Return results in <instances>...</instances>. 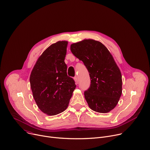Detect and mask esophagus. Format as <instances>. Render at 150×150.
<instances>
[{
	"label": "esophagus",
	"mask_w": 150,
	"mask_h": 150,
	"mask_svg": "<svg viewBox=\"0 0 150 150\" xmlns=\"http://www.w3.org/2000/svg\"><path fill=\"white\" fill-rule=\"evenodd\" d=\"M74 81H75V82H76V84H78V83H79V80H78L77 77H74Z\"/></svg>",
	"instance_id": "obj_1"
}]
</instances>
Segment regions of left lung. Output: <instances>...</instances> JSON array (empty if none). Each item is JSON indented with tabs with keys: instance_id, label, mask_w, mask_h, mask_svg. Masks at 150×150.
Here are the masks:
<instances>
[{
	"instance_id": "left-lung-1",
	"label": "left lung",
	"mask_w": 150,
	"mask_h": 150,
	"mask_svg": "<svg viewBox=\"0 0 150 150\" xmlns=\"http://www.w3.org/2000/svg\"><path fill=\"white\" fill-rule=\"evenodd\" d=\"M72 53L82 61L91 83L84 92L89 108L107 113L117 106L122 94V76L108 49L99 41L85 40L71 45Z\"/></svg>"
}]
</instances>
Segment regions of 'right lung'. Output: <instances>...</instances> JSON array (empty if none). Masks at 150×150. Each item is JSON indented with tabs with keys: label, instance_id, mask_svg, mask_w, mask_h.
Returning a JSON list of instances; mask_svg holds the SVG:
<instances>
[{
	"label": "right lung",
	"instance_id": "right-lung-1",
	"mask_svg": "<svg viewBox=\"0 0 150 150\" xmlns=\"http://www.w3.org/2000/svg\"><path fill=\"white\" fill-rule=\"evenodd\" d=\"M67 41L52 44L40 56L30 76L33 97L39 109L48 115L64 111L76 85L67 75L64 62Z\"/></svg>",
	"mask_w": 150,
	"mask_h": 150
}]
</instances>
